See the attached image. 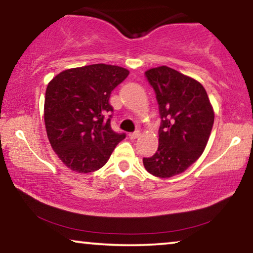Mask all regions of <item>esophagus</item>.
<instances>
[{"instance_id":"1","label":"esophagus","mask_w":253,"mask_h":253,"mask_svg":"<svg viewBox=\"0 0 253 253\" xmlns=\"http://www.w3.org/2000/svg\"><path fill=\"white\" fill-rule=\"evenodd\" d=\"M141 133L138 130H135L133 131V133H129L128 134V136H129V138H131V140H135V138H137L138 136H140Z\"/></svg>"}]
</instances>
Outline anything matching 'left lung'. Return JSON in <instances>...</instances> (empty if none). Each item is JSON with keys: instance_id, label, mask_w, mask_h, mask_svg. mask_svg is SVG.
<instances>
[{"instance_id": "8db88e82", "label": "left lung", "mask_w": 253, "mask_h": 253, "mask_svg": "<svg viewBox=\"0 0 253 253\" xmlns=\"http://www.w3.org/2000/svg\"><path fill=\"white\" fill-rule=\"evenodd\" d=\"M158 102L161 127L158 150L143 158L145 169L166 179L197 161L208 144L214 112L201 84L167 66L145 72Z\"/></svg>"}]
</instances>
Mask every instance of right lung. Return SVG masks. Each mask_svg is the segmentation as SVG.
<instances>
[{
  "label": "right lung",
  "instance_id": "add662e5",
  "mask_svg": "<svg viewBox=\"0 0 253 253\" xmlns=\"http://www.w3.org/2000/svg\"><path fill=\"white\" fill-rule=\"evenodd\" d=\"M128 74L124 67L92 64L63 71L48 84L44 124L49 142L74 172L99 169L126 137L111 128L113 108L109 99Z\"/></svg>",
  "mask_w": 253,
  "mask_h": 253
}]
</instances>
